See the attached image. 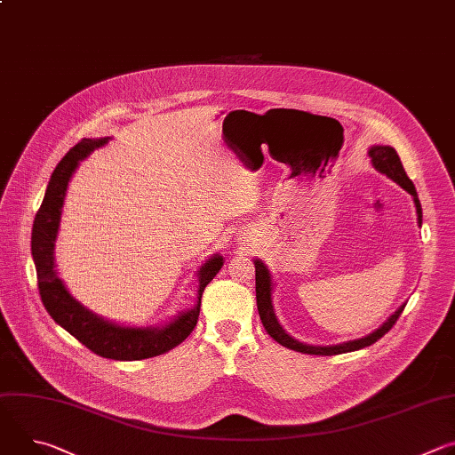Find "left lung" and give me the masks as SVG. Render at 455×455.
I'll use <instances>...</instances> for the list:
<instances>
[{"label":"left lung","instance_id":"1","mask_svg":"<svg viewBox=\"0 0 455 455\" xmlns=\"http://www.w3.org/2000/svg\"><path fill=\"white\" fill-rule=\"evenodd\" d=\"M369 156L372 160V165L387 174L388 178H391L393 181H396L398 185H402L411 196L414 198V204H416V212H418V223L421 225V218H423V212H421V204L418 200V192H416V187L412 183V180L407 176L403 165H402V160L398 156V153L388 148V146H374L369 149ZM255 265V299H257V311H259V316H261V322L265 330L268 331V335L279 342L281 346L288 347V349H293V351H299V353H304V355H320V356H333V355H342V353H349V351H356V349H362V347H367L374 342H378L385 333H388L393 330V326L396 323V320L400 318V315L403 313L405 309V304L388 318L383 326L379 330H376L374 333L360 339V340H353V342H346V344H340V346H331V347H316V346H307V344H302V342H297L293 340L290 335H286V331L279 326V322L275 318V313H274V306H272V279H270V274L267 270V267L261 263V261H253Z\"/></svg>","mask_w":455,"mask_h":455}]
</instances>
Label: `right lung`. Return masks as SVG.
<instances>
[{
	"label": "right lung",
	"instance_id": "1",
	"mask_svg": "<svg viewBox=\"0 0 455 455\" xmlns=\"http://www.w3.org/2000/svg\"><path fill=\"white\" fill-rule=\"evenodd\" d=\"M106 144L102 140L84 139L77 142L53 169L44 200L36 214L32 227V257L37 274V290L43 306L50 316L74 335L83 346L102 358L111 360H144L164 353H169L180 346L196 328L202 295L205 286L216 277L223 267V257L216 255L200 268V290L198 304L194 309L180 315L172 323L160 330H137L120 328L116 323H109L86 307H83L64 288L62 281L57 277L53 268V243L60 220V207L67 192L72 172L83 158H86L95 148Z\"/></svg>",
	"mask_w": 455,
	"mask_h": 455
}]
</instances>
